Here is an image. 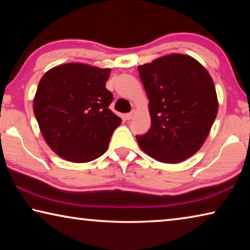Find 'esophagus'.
I'll return each mask as SVG.
<instances>
[{"label": "esophagus", "mask_w": 250, "mask_h": 250, "mask_svg": "<svg viewBox=\"0 0 250 250\" xmlns=\"http://www.w3.org/2000/svg\"><path fill=\"white\" fill-rule=\"evenodd\" d=\"M134 115H135V111H134V110H132V111H131V112L126 113V115H125V119H126V120H131V119H132V118L134 117Z\"/></svg>", "instance_id": "esophagus-1"}]
</instances>
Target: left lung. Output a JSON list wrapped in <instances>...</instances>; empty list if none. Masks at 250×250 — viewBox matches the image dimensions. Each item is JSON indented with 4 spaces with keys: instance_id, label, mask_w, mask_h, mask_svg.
<instances>
[{
    "instance_id": "1",
    "label": "left lung",
    "mask_w": 250,
    "mask_h": 250,
    "mask_svg": "<svg viewBox=\"0 0 250 250\" xmlns=\"http://www.w3.org/2000/svg\"><path fill=\"white\" fill-rule=\"evenodd\" d=\"M145 86L151 128L137 135L141 149L156 161L179 163L195 154L218 111L215 84L196 59L171 54L138 67Z\"/></svg>"
}]
</instances>
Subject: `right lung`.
<instances>
[{"mask_svg": "<svg viewBox=\"0 0 250 250\" xmlns=\"http://www.w3.org/2000/svg\"><path fill=\"white\" fill-rule=\"evenodd\" d=\"M109 68L68 62L49 69L37 87L34 115L50 149L86 163L103 155L121 119L109 109Z\"/></svg>", "mask_w": 250, "mask_h": 250, "instance_id": "add662e5", "label": "right lung"}]
</instances>
